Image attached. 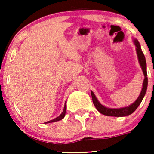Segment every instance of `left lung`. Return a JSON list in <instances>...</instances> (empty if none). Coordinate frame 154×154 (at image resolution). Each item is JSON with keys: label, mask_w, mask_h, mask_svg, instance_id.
Instances as JSON below:
<instances>
[{"label": "left lung", "mask_w": 154, "mask_h": 154, "mask_svg": "<svg viewBox=\"0 0 154 154\" xmlns=\"http://www.w3.org/2000/svg\"><path fill=\"white\" fill-rule=\"evenodd\" d=\"M134 43L136 46V51H137V57H138V61L140 65L141 68H142L143 72L144 74V81L143 84V88L141 91L140 95L137 98V99L133 103L129 106L128 107L125 108H120V109H109V108H106L101 105L98 100H97L96 97L95 96L94 93L91 91V95H92V99H93V102L94 106L96 108V109L101 113L102 114H104L106 116H125L130 115V114H132L135 111L137 108L139 106L140 104L141 101L143 99L144 95H146V90H147L148 87V77H147V71H146V59H145V56L143 53L142 50H141L140 45L139 42L137 40H134Z\"/></svg>", "instance_id": "8db88e82"}]
</instances>
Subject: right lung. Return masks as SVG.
I'll return each instance as SVG.
<instances>
[{
    "instance_id": "1",
    "label": "right lung",
    "mask_w": 154,
    "mask_h": 154,
    "mask_svg": "<svg viewBox=\"0 0 154 154\" xmlns=\"http://www.w3.org/2000/svg\"><path fill=\"white\" fill-rule=\"evenodd\" d=\"M66 103H65L64 108H63V112L61 114V115L58 116L57 118H55V119H54L50 120V121L46 122H44V123L47 124V123L54 122H57V121H59V120H61L62 119H63V117H64V116H65V114H66Z\"/></svg>"
}]
</instances>
